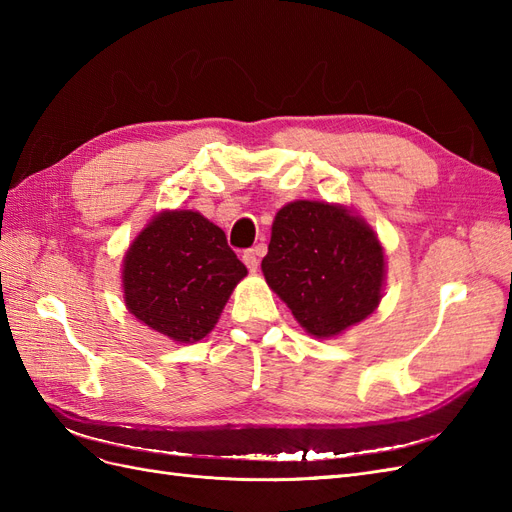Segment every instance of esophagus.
<instances>
[{"label": "esophagus", "mask_w": 512, "mask_h": 512, "mask_svg": "<svg viewBox=\"0 0 512 512\" xmlns=\"http://www.w3.org/2000/svg\"><path fill=\"white\" fill-rule=\"evenodd\" d=\"M243 262H245V267L250 269L252 273L258 271V250H247L243 254Z\"/></svg>", "instance_id": "obj_1"}]
</instances>
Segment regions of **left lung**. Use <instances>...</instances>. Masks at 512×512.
Returning a JSON list of instances; mask_svg holds the SVG:
<instances>
[{"label": "left lung", "mask_w": 512, "mask_h": 512, "mask_svg": "<svg viewBox=\"0 0 512 512\" xmlns=\"http://www.w3.org/2000/svg\"><path fill=\"white\" fill-rule=\"evenodd\" d=\"M384 250L371 226L344 205L294 200L277 211L262 273L301 327L335 337L374 314Z\"/></svg>", "instance_id": "obj_1"}]
</instances>
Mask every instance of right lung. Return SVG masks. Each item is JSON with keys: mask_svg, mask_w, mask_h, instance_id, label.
Wrapping results in <instances>:
<instances>
[{"mask_svg": "<svg viewBox=\"0 0 512 512\" xmlns=\"http://www.w3.org/2000/svg\"><path fill=\"white\" fill-rule=\"evenodd\" d=\"M247 275L220 226L190 209L162 211L123 256V301L149 329L194 344Z\"/></svg>", "mask_w": 512, "mask_h": 512, "instance_id": "1", "label": "right lung"}]
</instances>
